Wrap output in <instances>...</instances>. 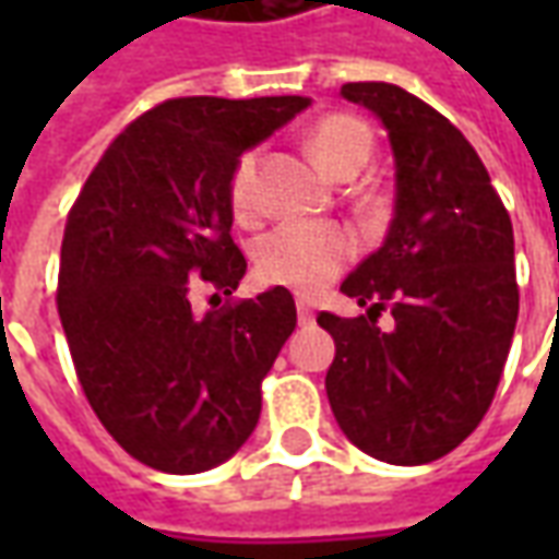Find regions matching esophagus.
Wrapping results in <instances>:
<instances>
[{
	"label": "esophagus",
	"instance_id": "esophagus-1",
	"mask_svg": "<svg viewBox=\"0 0 559 559\" xmlns=\"http://www.w3.org/2000/svg\"><path fill=\"white\" fill-rule=\"evenodd\" d=\"M296 317H299V326H311L314 323V308L308 302H296Z\"/></svg>",
	"mask_w": 559,
	"mask_h": 559
}]
</instances>
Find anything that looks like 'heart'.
<instances>
[{
	"instance_id": "b5f03b06",
	"label": "heart",
	"mask_w": 559,
	"mask_h": 559,
	"mask_svg": "<svg viewBox=\"0 0 559 559\" xmlns=\"http://www.w3.org/2000/svg\"><path fill=\"white\" fill-rule=\"evenodd\" d=\"M305 146L329 179H353L371 158L374 134L359 116L326 114L308 128ZM257 170L260 152L248 148L236 158L227 179V203L239 221H251L260 209ZM353 254L356 239L341 224H284L257 242L254 272L269 287L317 296L338 278Z\"/></svg>"
}]
</instances>
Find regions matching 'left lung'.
<instances>
[{
    "mask_svg": "<svg viewBox=\"0 0 559 559\" xmlns=\"http://www.w3.org/2000/svg\"><path fill=\"white\" fill-rule=\"evenodd\" d=\"M341 95L386 126L395 218L341 284L365 314H317L335 341L326 395L353 445L416 467L476 431L503 377L518 320L512 221L476 148L431 104L392 83ZM383 310L392 330L376 326Z\"/></svg>",
    "mask_w": 559,
    "mask_h": 559,
    "instance_id": "8db88e82",
    "label": "left lung"
}]
</instances>
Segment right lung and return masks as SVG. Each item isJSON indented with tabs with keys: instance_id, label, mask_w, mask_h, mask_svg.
Returning a JSON list of instances; mask_svg holds the SVG:
<instances>
[{
	"instance_id": "add662e5",
	"label": "right lung",
	"mask_w": 559,
	"mask_h": 559,
	"mask_svg": "<svg viewBox=\"0 0 559 559\" xmlns=\"http://www.w3.org/2000/svg\"><path fill=\"white\" fill-rule=\"evenodd\" d=\"M302 95L170 98L107 146L68 212L56 305L83 395L107 433L164 473H203L251 437L260 386L296 329L290 290L191 311L197 281L230 296L227 179Z\"/></svg>"
}]
</instances>
